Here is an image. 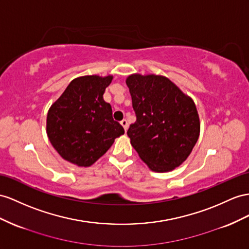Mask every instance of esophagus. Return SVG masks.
Here are the masks:
<instances>
[{
    "label": "esophagus",
    "instance_id": "esophagus-1",
    "mask_svg": "<svg viewBox=\"0 0 249 249\" xmlns=\"http://www.w3.org/2000/svg\"><path fill=\"white\" fill-rule=\"evenodd\" d=\"M121 125H122V126L124 127L125 131H126L127 129H128V121H127L126 119H124V120L121 121Z\"/></svg>",
    "mask_w": 249,
    "mask_h": 249
}]
</instances>
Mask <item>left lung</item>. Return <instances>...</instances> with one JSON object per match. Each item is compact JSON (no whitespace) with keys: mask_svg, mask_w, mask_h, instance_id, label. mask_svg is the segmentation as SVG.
<instances>
[{"mask_svg":"<svg viewBox=\"0 0 249 249\" xmlns=\"http://www.w3.org/2000/svg\"><path fill=\"white\" fill-rule=\"evenodd\" d=\"M137 121L127 136L141 160L156 173H167L186 160L200 136L194 100L164 75L127 76Z\"/></svg>","mask_w":249,"mask_h":249,"instance_id":"1","label":"left lung"}]
</instances>
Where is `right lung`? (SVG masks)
Instances as JSON below:
<instances>
[{
    "label": "right lung",
    "instance_id": "obj_1",
    "mask_svg": "<svg viewBox=\"0 0 249 249\" xmlns=\"http://www.w3.org/2000/svg\"><path fill=\"white\" fill-rule=\"evenodd\" d=\"M112 75H83L69 83L50 106L46 132L58 154L80 167H89L124 135L112 119L109 103L103 99Z\"/></svg>",
    "mask_w": 249,
    "mask_h": 249
}]
</instances>
